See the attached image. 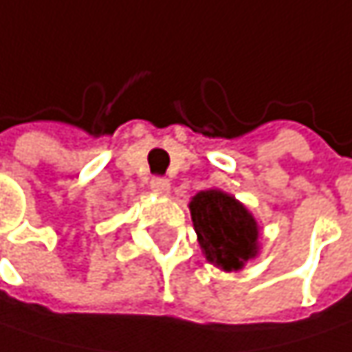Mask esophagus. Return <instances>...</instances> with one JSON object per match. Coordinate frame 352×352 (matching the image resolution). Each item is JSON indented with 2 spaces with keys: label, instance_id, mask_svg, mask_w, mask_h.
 I'll return each mask as SVG.
<instances>
[{
  "label": "esophagus",
  "instance_id": "esophagus-1",
  "mask_svg": "<svg viewBox=\"0 0 352 352\" xmlns=\"http://www.w3.org/2000/svg\"><path fill=\"white\" fill-rule=\"evenodd\" d=\"M151 189L155 191V193H169V189H171V183L167 181V179H163V177H153L151 179Z\"/></svg>",
  "mask_w": 352,
  "mask_h": 352
}]
</instances>
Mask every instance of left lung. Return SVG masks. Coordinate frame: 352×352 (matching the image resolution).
Masks as SVG:
<instances>
[{
  "instance_id": "1",
  "label": "left lung",
  "mask_w": 352,
  "mask_h": 352,
  "mask_svg": "<svg viewBox=\"0 0 352 352\" xmlns=\"http://www.w3.org/2000/svg\"><path fill=\"white\" fill-rule=\"evenodd\" d=\"M193 228L206 260L226 272H238L258 256L260 226L234 195L221 189L199 191L189 201Z\"/></svg>"
}]
</instances>
